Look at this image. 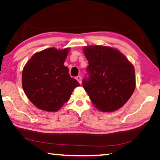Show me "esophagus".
Instances as JSON below:
<instances>
[{
  "label": "esophagus",
  "mask_w": 160,
  "mask_h": 160,
  "mask_svg": "<svg viewBox=\"0 0 160 160\" xmlns=\"http://www.w3.org/2000/svg\"><path fill=\"white\" fill-rule=\"evenodd\" d=\"M75 79L78 80V82H79L80 84L81 83V82H82V80H81V77H80V76H78V77H76Z\"/></svg>",
  "instance_id": "34e87169"
}]
</instances>
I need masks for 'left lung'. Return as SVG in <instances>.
<instances>
[{"mask_svg": "<svg viewBox=\"0 0 160 160\" xmlns=\"http://www.w3.org/2000/svg\"><path fill=\"white\" fill-rule=\"evenodd\" d=\"M90 75L82 86L92 104L102 112L121 108L132 96L136 88L132 63L118 49L91 45L83 47Z\"/></svg>", "mask_w": 160, "mask_h": 160, "instance_id": "obj_1", "label": "left lung"}]
</instances>
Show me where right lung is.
Wrapping results in <instances>:
<instances>
[{
	"mask_svg": "<svg viewBox=\"0 0 160 160\" xmlns=\"http://www.w3.org/2000/svg\"><path fill=\"white\" fill-rule=\"evenodd\" d=\"M69 47L36 52L22 71V87L28 100L40 110L57 112L70 99L79 82L71 78L64 63Z\"/></svg>",
	"mask_w": 160,
	"mask_h": 160,
	"instance_id": "right-lung-1",
	"label": "right lung"
}]
</instances>
